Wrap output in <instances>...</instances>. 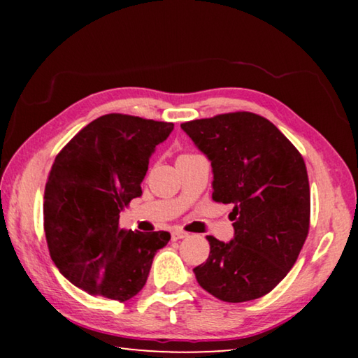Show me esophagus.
<instances>
[{
  "label": "esophagus",
  "instance_id": "1",
  "mask_svg": "<svg viewBox=\"0 0 358 358\" xmlns=\"http://www.w3.org/2000/svg\"><path fill=\"white\" fill-rule=\"evenodd\" d=\"M186 237H187V232H185V230H180V229L172 230V240L173 241L181 240V238H186Z\"/></svg>",
  "mask_w": 358,
  "mask_h": 358
}]
</instances>
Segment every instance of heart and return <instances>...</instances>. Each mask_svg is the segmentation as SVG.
<instances>
[{
  "label": "heart",
  "mask_w": 358,
  "mask_h": 358,
  "mask_svg": "<svg viewBox=\"0 0 358 358\" xmlns=\"http://www.w3.org/2000/svg\"><path fill=\"white\" fill-rule=\"evenodd\" d=\"M186 155H187V153H186Z\"/></svg>",
  "instance_id": "heart-1"
}]
</instances>
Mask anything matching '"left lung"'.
Instances as JSON below:
<instances>
[{
  "instance_id": "8db88e82",
  "label": "left lung",
  "mask_w": 358,
  "mask_h": 358,
  "mask_svg": "<svg viewBox=\"0 0 358 358\" xmlns=\"http://www.w3.org/2000/svg\"><path fill=\"white\" fill-rule=\"evenodd\" d=\"M213 167L215 202L232 203L235 235H208L210 256L194 268L216 299L241 303L271 292L296 262L310 230L305 161L276 126L251 112L181 123Z\"/></svg>"
}]
</instances>
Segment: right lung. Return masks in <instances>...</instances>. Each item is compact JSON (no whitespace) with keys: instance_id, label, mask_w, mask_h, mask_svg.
I'll list each match as a JSON object with an SVG mask.
<instances>
[{"instance_id":"1","label":"right lung","mask_w":358,"mask_h":358,"mask_svg":"<svg viewBox=\"0 0 358 358\" xmlns=\"http://www.w3.org/2000/svg\"><path fill=\"white\" fill-rule=\"evenodd\" d=\"M173 123L132 115L96 118L64 145L44 192V230L58 270L85 292L126 301L147 282L171 234L120 229V213L142 196L156 145Z\"/></svg>"}]
</instances>
